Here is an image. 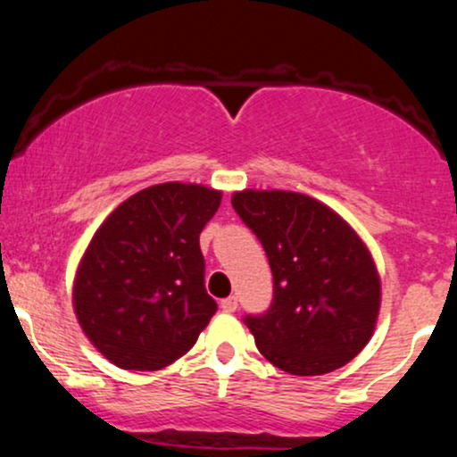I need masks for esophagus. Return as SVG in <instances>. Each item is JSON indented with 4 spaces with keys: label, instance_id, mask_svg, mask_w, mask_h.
Wrapping results in <instances>:
<instances>
[{
    "label": "esophagus",
    "instance_id": "34e87169",
    "mask_svg": "<svg viewBox=\"0 0 457 457\" xmlns=\"http://www.w3.org/2000/svg\"><path fill=\"white\" fill-rule=\"evenodd\" d=\"M221 309H223V312H228V313L236 312V309H238V298H236V296L223 298V301H221Z\"/></svg>",
    "mask_w": 457,
    "mask_h": 457
}]
</instances>
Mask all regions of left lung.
<instances>
[{"instance_id":"1","label":"left lung","mask_w":457,"mask_h":457,"mask_svg":"<svg viewBox=\"0 0 457 457\" xmlns=\"http://www.w3.org/2000/svg\"><path fill=\"white\" fill-rule=\"evenodd\" d=\"M234 211L264 246L272 303L245 324L272 365L320 376L353 361L374 333L380 279L363 240L337 212L292 191L234 193Z\"/></svg>"}]
</instances>
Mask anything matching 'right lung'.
I'll return each mask as SVG.
<instances>
[{"instance_id": "1", "label": "right lung", "mask_w": 457, "mask_h": 457, "mask_svg": "<svg viewBox=\"0 0 457 457\" xmlns=\"http://www.w3.org/2000/svg\"><path fill=\"white\" fill-rule=\"evenodd\" d=\"M221 193L165 182L104 219L79 264L72 305L98 353L122 370L154 371L197 342L217 303L204 286L199 234Z\"/></svg>"}]
</instances>
